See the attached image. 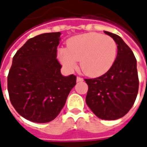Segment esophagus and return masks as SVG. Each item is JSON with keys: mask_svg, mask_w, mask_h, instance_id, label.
Returning a JSON list of instances; mask_svg holds the SVG:
<instances>
[{"mask_svg": "<svg viewBox=\"0 0 147 147\" xmlns=\"http://www.w3.org/2000/svg\"><path fill=\"white\" fill-rule=\"evenodd\" d=\"M76 81H77V82H82V81H83V78H81V77H80V76H77Z\"/></svg>", "mask_w": 147, "mask_h": 147, "instance_id": "obj_1", "label": "esophagus"}]
</instances>
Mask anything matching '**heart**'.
<instances>
[{
	"label": "heart",
	"instance_id": "1",
	"mask_svg": "<svg viewBox=\"0 0 147 147\" xmlns=\"http://www.w3.org/2000/svg\"><path fill=\"white\" fill-rule=\"evenodd\" d=\"M117 53L116 42L109 36L86 33L71 38L67 48L58 50V57L67 70H74L80 61V68L88 76H100L110 69Z\"/></svg>",
	"mask_w": 147,
	"mask_h": 147
}]
</instances>
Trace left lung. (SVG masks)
<instances>
[{
	"mask_svg": "<svg viewBox=\"0 0 147 147\" xmlns=\"http://www.w3.org/2000/svg\"><path fill=\"white\" fill-rule=\"evenodd\" d=\"M117 45V56L110 69L102 76L86 79L88 85L86 102L91 111L102 120L123 117L132 107L139 90L136 59L123 39L105 31Z\"/></svg>",
	"mask_w": 147,
	"mask_h": 147,
	"instance_id": "8db88e82",
	"label": "left lung"
}]
</instances>
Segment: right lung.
<instances>
[{"instance_id":"1","label":"right lung","mask_w":147,"mask_h":147,"mask_svg":"<svg viewBox=\"0 0 147 147\" xmlns=\"http://www.w3.org/2000/svg\"><path fill=\"white\" fill-rule=\"evenodd\" d=\"M60 32L30 38L15 54L8 76V91L18 113L34 123L54 120L76 84V76H63L57 59Z\"/></svg>"}]
</instances>
